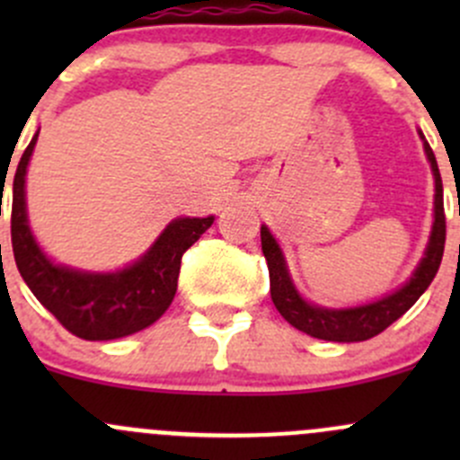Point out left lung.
<instances>
[{
	"instance_id": "1",
	"label": "left lung",
	"mask_w": 460,
	"mask_h": 460,
	"mask_svg": "<svg viewBox=\"0 0 460 460\" xmlns=\"http://www.w3.org/2000/svg\"><path fill=\"white\" fill-rule=\"evenodd\" d=\"M423 140L425 155L434 175V222H431L428 247H425L423 258L411 271L410 280L402 282L398 289L389 291L383 298H376L372 303L356 305V307H323L314 305L300 296L291 280L289 267H287L285 253L280 244L273 238L267 225L260 226V240H262V253L269 267V282H271V300L280 316L300 329L307 336L320 338V341L332 342H360L378 336L380 332L396 323L434 280L436 271L440 267L445 249V208H443V180H440L438 164H436L434 151L425 140L423 131H419Z\"/></svg>"
}]
</instances>
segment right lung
Listing matches in <instances>:
<instances>
[{"label":"right lung","instance_id":"1","mask_svg":"<svg viewBox=\"0 0 460 460\" xmlns=\"http://www.w3.org/2000/svg\"><path fill=\"white\" fill-rule=\"evenodd\" d=\"M37 136L40 131L26 146L13 180L11 240L22 278L32 296L77 338L115 341L142 332L173 303L182 253L216 216L175 217L140 258L115 271H84L55 262L32 235L26 208V171Z\"/></svg>","mask_w":460,"mask_h":460}]
</instances>
